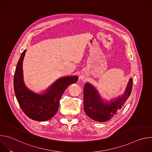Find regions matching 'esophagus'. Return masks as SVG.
Wrapping results in <instances>:
<instances>
[{"instance_id": "obj_1", "label": "esophagus", "mask_w": 152, "mask_h": 152, "mask_svg": "<svg viewBox=\"0 0 152 152\" xmlns=\"http://www.w3.org/2000/svg\"><path fill=\"white\" fill-rule=\"evenodd\" d=\"M80 79H81L82 80H83V79H85V77H83V76H80Z\"/></svg>"}]
</instances>
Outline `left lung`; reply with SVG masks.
<instances>
[{
  "mask_svg": "<svg viewBox=\"0 0 152 152\" xmlns=\"http://www.w3.org/2000/svg\"><path fill=\"white\" fill-rule=\"evenodd\" d=\"M132 79H130L123 96L115 101L104 103L98 92L91 84L86 83L83 90V106L86 114L90 118L99 122L107 121L115 117L124 106L132 90Z\"/></svg>",
  "mask_w": 152,
  "mask_h": 152,
  "instance_id": "1",
  "label": "left lung"
}]
</instances>
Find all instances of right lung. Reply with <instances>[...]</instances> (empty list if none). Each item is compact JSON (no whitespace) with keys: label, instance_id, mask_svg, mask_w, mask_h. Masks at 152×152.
<instances>
[{"label":"right lung","instance_id":"right-lung-1","mask_svg":"<svg viewBox=\"0 0 152 152\" xmlns=\"http://www.w3.org/2000/svg\"><path fill=\"white\" fill-rule=\"evenodd\" d=\"M26 51L25 50L21 53L16 66L14 76L15 94L21 109L29 118L37 121H47L57 113L64 92L69 85L77 81L78 77L60 78L45 94H35L26 87L23 80L22 62Z\"/></svg>","mask_w":152,"mask_h":152}]
</instances>
